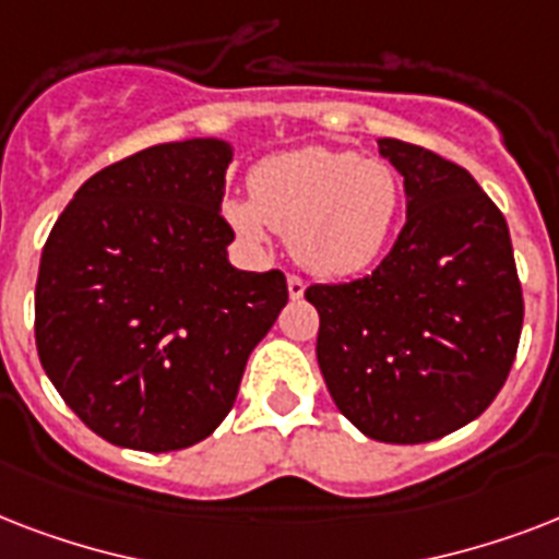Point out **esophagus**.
Segmentation results:
<instances>
[{
    "label": "esophagus",
    "mask_w": 559,
    "mask_h": 559,
    "mask_svg": "<svg viewBox=\"0 0 559 559\" xmlns=\"http://www.w3.org/2000/svg\"><path fill=\"white\" fill-rule=\"evenodd\" d=\"M305 278H298V275H287V289H289V298H301L305 296Z\"/></svg>",
    "instance_id": "esophagus-1"
}]
</instances>
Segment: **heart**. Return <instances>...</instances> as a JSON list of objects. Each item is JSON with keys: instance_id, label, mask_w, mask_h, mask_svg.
<instances>
[{"instance_id": "1", "label": "heart", "mask_w": 559, "mask_h": 559, "mask_svg": "<svg viewBox=\"0 0 559 559\" xmlns=\"http://www.w3.org/2000/svg\"><path fill=\"white\" fill-rule=\"evenodd\" d=\"M400 205L403 182L385 162L301 147L258 162L249 197H228L223 217L249 243H263L275 228L305 270L345 278L380 258Z\"/></svg>"}]
</instances>
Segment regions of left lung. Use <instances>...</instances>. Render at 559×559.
<instances>
[{"label":"left lung","mask_w":559,"mask_h":559,"mask_svg":"<svg viewBox=\"0 0 559 559\" xmlns=\"http://www.w3.org/2000/svg\"><path fill=\"white\" fill-rule=\"evenodd\" d=\"M406 223L371 275L313 284L316 357L333 403L382 443H426L476 420L511 373L522 284L504 214L467 170L380 139Z\"/></svg>","instance_id":"obj_1"}]
</instances>
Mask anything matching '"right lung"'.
<instances>
[{
	"instance_id": "1",
	"label": "right lung",
	"mask_w": 559,
	"mask_h": 559,
	"mask_svg": "<svg viewBox=\"0 0 559 559\" xmlns=\"http://www.w3.org/2000/svg\"><path fill=\"white\" fill-rule=\"evenodd\" d=\"M228 162L219 139L133 153L78 188L43 246L39 362L116 447L170 452L209 438L287 305L284 272L228 263Z\"/></svg>"
}]
</instances>
